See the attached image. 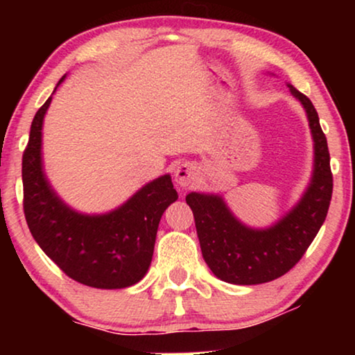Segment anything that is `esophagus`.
<instances>
[{
  "mask_svg": "<svg viewBox=\"0 0 355 355\" xmlns=\"http://www.w3.org/2000/svg\"><path fill=\"white\" fill-rule=\"evenodd\" d=\"M198 176L196 166H192L191 163H181L174 168V179H176L178 186L186 189L191 186V184L196 182Z\"/></svg>",
  "mask_w": 355,
  "mask_h": 355,
  "instance_id": "esophagus-1",
  "label": "esophagus"
}]
</instances>
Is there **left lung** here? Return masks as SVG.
Masks as SVG:
<instances>
[{
  "instance_id": "obj_1",
  "label": "left lung",
  "mask_w": 355,
  "mask_h": 355,
  "mask_svg": "<svg viewBox=\"0 0 355 355\" xmlns=\"http://www.w3.org/2000/svg\"><path fill=\"white\" fill-rule=\"evenodd\" d=\"M288 87L305 110L313 140V168L302 197L265 227L241 221L220 193L191 192L186 197L196 220L203 260L225 283L261 284L288 273L302 259L327 218L333 192L327 137L312 101L295 87Z\"/></svg>"
}]
</instances>
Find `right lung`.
<instances>
[{
	"mask_svg": "<svg viewBox=\"0 0 355 355\" xmlns=\"http://www.w3.org/2000/svg\"><path fill=\"white\" fill-rule=\"evenodd\" d=\"M66 80L62 76L58 87ZM51 94V96H53ZM51 96L32 121L22 157L24 213L40 249L77 283L96 289L137 284L152 263L159 220L178 192L163 174L144 184L119 207L82 213L62 200L43 164V121Z\"/></svg>",
	"mask_w": 355,
	"mask_h": 355,
	"instance_id": "obj_1",
	"label": "right lung"
}]
</instances>
